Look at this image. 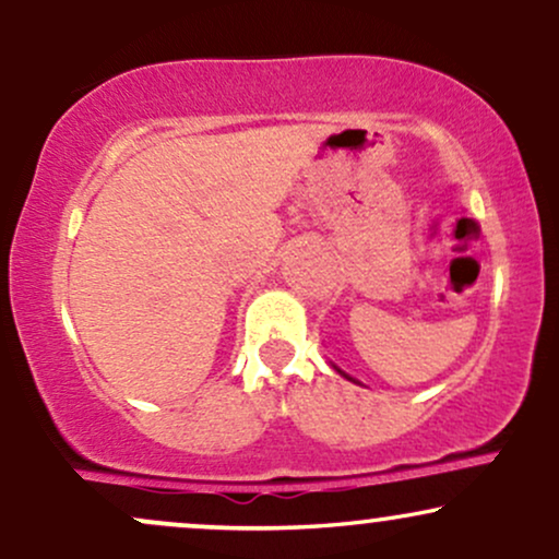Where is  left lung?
Masks as SVG:
<instances>
[{
	"label": "left lung",
	"mask_w": 559,
	"mask_h": 559,
	"mask_svg": "<svg viewBox=\"0 0 559 559\" xmlns=\"http://www.w3.org/2000/svg\"><path fill=\"white\" fill-rule=\"evenodd\" d=\"M338 373H342V370H338ZM344 376H346V373H344ZM346 378H349V376H346ZM349 381H355V378H349ZM355 383H357V381H355Z\"/></svg>",
	"instance_id": "obj_1"
}]
</instances>
